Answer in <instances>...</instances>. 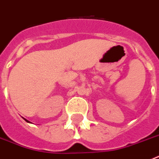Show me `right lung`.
<instances>
[{
  "label": "right lung",
  "mask_w": 159,
  "mask_h": 159,
  "mask_svg": "<svg viewBox=\"0 0 159 159\" xmlns=\"http://www.w3.org/2000/svg\"><path fill=\"white\" fill-rule=\"evenodd\" d=\"M24 119H25V121H27V122H29V123H31V122H30V121H28V120L25 119V118H24Z\"/></svg>",
  "instance_id": "add662e5"
}]
</instances>
